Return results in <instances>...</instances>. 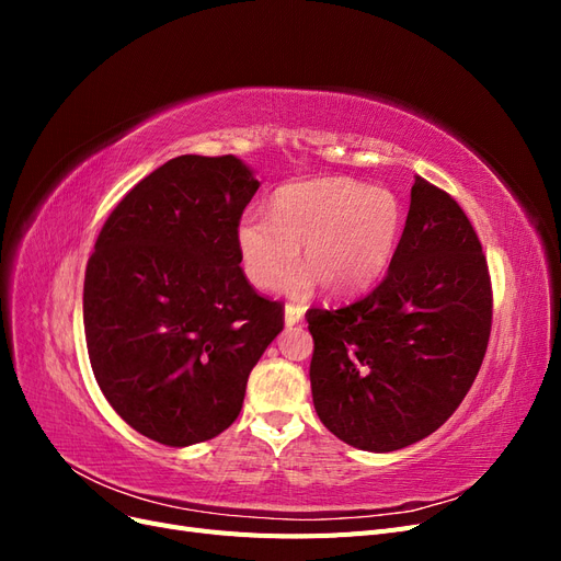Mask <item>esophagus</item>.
<instances>
[{
    "label": "esophagus",
    "instance_id": "obj_1",
    "mask_svg": "<svg viewBox=\"0 0 561 561\" xmlns=\"http://www.w3.org/2000/svg\"><path fill=\"white\" fill-rule=\"evenodd\" d=\"M304 318V309L295 307V304H285V325L293 328L297 322H301Z\"/></svg>",
    "mask_w": 561,
    "mask_h": 561
}]
</instances>
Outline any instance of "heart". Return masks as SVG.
Wrapping results in <instances>:
<instances>
[{
  "instance_id": "1",
  "label": "heart",
  "mask_w": 561,
  "mask_h": 561,
  "mask_svg": "<svg viewBox=\"0 0 561 561\" xmlns=\"http://www.w3.org/2000/svg\"><path fill=\"white\" fill-rule=\"evenodd\" d=\"M404 222L400 198L383 186L351 178L287 184L276 194L271 219L248 213L236 227L245 278L268 290L297 262L307 268L280 287L293 297L320 283L330 297H351L375 285L393 260Z\"/></svg>"
}]
</instances>
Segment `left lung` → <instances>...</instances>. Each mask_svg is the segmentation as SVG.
Listing matches in <instances>:
<instances>
[{
    "instance_id": "obj_1",
    "label": "left lung",
    "mask_w": 561,
    "mask_h": 561,
    "mask_svg": "<svg viewBox=\"0 0 561 561\" xmlns=\"http://www.w3.org/2000/svg\"><path fill=\"white\" fill-rule=\"evenodd\" d=\"M307 320L313 407L330 433L379 454L435 433L478 377L491 332L489 268L461 206L416 178L386 278Z\"/></svg>"
}]
</instances>
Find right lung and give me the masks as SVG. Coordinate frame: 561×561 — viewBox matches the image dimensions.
<instances>
[{
	"instance_id": "add662e5",
	"label": "right lung",
	"mask_w": 561,
	"mask_h": 561,
	"mask_svg": "<svg viewBox=\"0 0 561 561\" xmlns=\"http://www.w3.org/2000/svg\"><path fill=\"white\" fill-rule=\"evenodd\" d=\"M260 180L231 154L171 159L100 231L83 280L95 381L130 428L168 447L227 431L245 383L283 330L252 290L236 227Z\"/></svg>"
}]
</instances>
